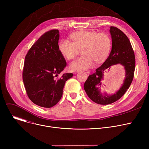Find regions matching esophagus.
<instances>
[{
    "label": "esophagus",
    "mask_w": 149,
    "mask_h": 149,
    "mask_svg": "<svg viewBox=\"0 0 149 149\" xmlns=\"http://www.w3.org/2000/svg\"><path fill=\"white\" fill-rule=\"evenodd\" d=\"M90 73H91V72H90V71H87V72H86V74H88V75H89V74H90ZM74 74H77V72H75Z\"/></svg>",
    "instance_id": "obj_1"
}]
</instances>
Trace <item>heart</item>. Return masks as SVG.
<instances>
[{"label": "heart", "mask_w": 149, "mask_h": 149, "mask_svg": "<svg viewBox=\"0 0 149 149\" xmlns=\"http://www.w3.org/2000/svg\"><path fill=\"white\" fill-rule=\"evenodd\" d=\"M72 42L61 39L58 43V49L68 60H72L77 56L79 49L83 54L70 63V69L84 70L91 68L94 61L97 63L103 62L107 58L111 48V40L104 33L96 31H80L70 35Z\"/></svg>", "instance_id": "heart-1"}]
</instances>
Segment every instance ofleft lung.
Returning a JSON list of instances; mask_svg holds the SVG:
<instances>
[{
	"label": "left lung",
	"mask_w": 149,
	"mask_h": 149,
	"mask_svg": "<svg viewBox=\"0 0 149 149\" xmlns=\"http://www.w3.org/2000/svg\"><path fill=\"white\" fill-rule=\"evenodd\" d=\"M112 37V50L103 64L95 70V72L90 75L84 84V91L89 98L99 104L106 105L118 100L129 88L134 79L135 57L131 43L122 31L115 26H111ZM117 64L124 66L125 79L122 87L112 95H108L101 92L103 77L111 66Z\"/></svg>",
	"instance_id": "1"
}]
</instances>
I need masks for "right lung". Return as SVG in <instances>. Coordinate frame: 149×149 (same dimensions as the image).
<instances>
[{
	"label": "right lung",
	"instance_id": "1",
	"mask_svg": "<svg viewBox=\"0 0 149 149\" xmlns=\"http://www.w3.org/2000/svg\"><path fill=\"white\" fill-rule=\"evenodd\" d=\"M59 31L52 29L43 34L28 51L25 58L23 81L31 101L49 108L60 100L66 81L72 73L63 74L66 62L58 49Z\"/></svg>",
	"mask_w": 149,
	"mask_h": 149
}]
</instances>
